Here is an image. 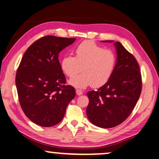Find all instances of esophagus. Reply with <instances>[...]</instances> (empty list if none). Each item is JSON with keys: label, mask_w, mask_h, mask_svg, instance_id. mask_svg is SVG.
<instances>
[{"label": "esophagus", "mask_w": 159, "mask_h": 159, "mask_svg": "<svg viewBox=\"0 0 159 159\" xmlns=\"http://www.w3.org/2000/svg\"><path fill=\"white\" fill-rule=\"evenodd\" d=\"M75 91H76L77 95L80 96V95L83 94V91L80 90V89H76V90H75Z\"/></svg>", "instance_id": "obj_1"}]
</instances>
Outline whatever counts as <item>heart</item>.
<instances>
[{"mask_svg": "<svg viewBox=\"0 0 159 159\" xmlns=\"http://www.w3.org/2000/svg\"><path fill=\"white\" fill-rule=\"evenodd\" d=\"M75 56L64 55L60 61V67L69 78L75 77L82 67L81 75L69 80L75 88L84 89L92 84L100 87L111 79L117 62L115 53L104 50L91 40L83 42L75 49Z\"/></svg>", "mask_w": 159, "mask_h": 159, "instance_id": "obj_1", "label": "heart"}]
</instances>
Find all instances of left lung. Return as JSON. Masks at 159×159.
I'll use <instances>...</instances> for the list:
<instances>
[{"instance_id": "left-lung-1", "label": "left lung", "mask_w": 159, "mask_h": 159, "mask_svg": "<svg viewBox=\"0 0 159 159\" xmlns=\"http://www.w3.org/2000/svg\"><path fill=\"white\" fill-rule=\"evenodd\" d=\"M114 45L117 57L111 79L97 91L87 93V117L91 123L102 128H111L123 122L133 110L142 90L137 60L120 42H116Z\"/></svg>"}]
</instances>
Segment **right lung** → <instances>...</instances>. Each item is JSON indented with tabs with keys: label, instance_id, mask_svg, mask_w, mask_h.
I'll return each instance as SVG.
<instances>
[{
	"label": "right lung",
	"instance_id": "add662e5",
	"mask_svg": "<svg viewBox=\"0 0 159 159\" xmlns=\"http://www.w3.org/2000/svg\"><path fill=\"white\" fill-rule=\"evenodd\" d=\"M75 38L45 36L30 46L16 75L20 105L31 121L52 127L63 118L67 106L75 97L58 60L60 52L73 44Z\"/></svg>",
	"mask_w": 159,
	"mask_h": 159
}]
</instances>
